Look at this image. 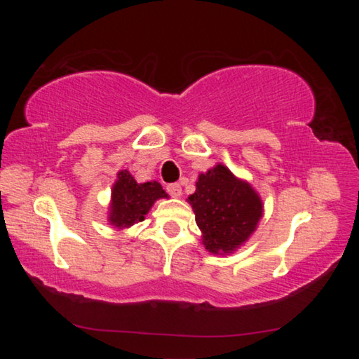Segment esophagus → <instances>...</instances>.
Masks as SVG:
<instances>
[{
    "mask_svg": "<svg viewBox=\"0 0 359 359\" xmlns=\"http://www.w3.org/2000/svg\"><path fill=\"white\" fill-rule=\"evenodd\" d=\"M166 190H168V193L171 194V196H174V198H179L180 194H182V187H180V184H169V185L166 187Z\"/></svg>",
    "mask_w": 359,
    "mask_h": 359,
    "instance_id": "1",
    "label": "esophagus"
}]
</instances>
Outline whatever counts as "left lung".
<instances>
[{"label": "left lung", "instance_id": "1", "mask_svg": "<svg viewBox=\"0 0 359 359\" xmlns=\"http://www.w3.org/2000/svg\"><path fill=\"white\" fill-rule=\"evenodd\" d=\"M188 201L205 248L217 255L231 253L244 244L263 215L258 193L223 165L199 175L196 191Z\"/></svg>", "mask_w": 359, "mask_h": 359}]
</instances>
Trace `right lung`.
<instances>
[{
  "label": "right lung",
  "mask_w": 359,
  "mask_h": 359,
  "mask_svg": "<svg viewBox=\"0 0 359 359\" xmlns=\"http://www.w3.org/2000/svg\"><path fill=\"white\" fill-rule=\"evenodd\" d=\"M112 190V204L109 222L117 228L131 226L142 222L151 205L160 198H168L158 182L137 184L128 171H120Z\"/></svg>",
  "instance_id": "obj_1"
}]
</instances>
